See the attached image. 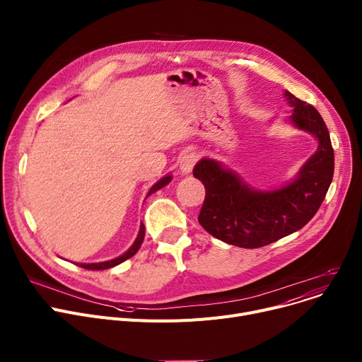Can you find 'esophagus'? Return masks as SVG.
Segmentation results:
<instances>
[{
    "instance_id": "esophagus-1",
    "label": "esophagus",
    "mask_w": 362,
    "mask_h": 362,
    "mask_svg": "<svg viewBox=\"0 0 362 362\" xmlns=\"http://www.w3.org/2000/svg\"><path fill=\"white\" fill-rule=\"evenodd\" d=\"M198 160L197 153H185L180 160H179V168L182 170V173L187 175L192 172V168H194L195 163Z\"/></svg>"
}]
</instances>
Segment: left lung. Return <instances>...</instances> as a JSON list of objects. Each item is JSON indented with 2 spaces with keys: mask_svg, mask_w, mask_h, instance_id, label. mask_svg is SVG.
<instances>
[{
  "mask_svg": "<svg viewBox=\"0 0 362 362\" xmlns=\"http://www.w3.org/2000/svg\"><path fill=\"white\" fill-rule=\"evenodd\" d=\"M284 98L293 107L290 122L317 139V150L297 176L279 187L259 189L246 183L221 161L205 157L194 176L205 186L198 221L224 243L256 249L303 228L320 208L332 183L334 156L320 113L290 91Z\"/></svg>",
  "mask_w": 362,
  "mask_h": 362,
  "instance_id": "left-lung-1",
  "label": "left lung"
}]
</instances>
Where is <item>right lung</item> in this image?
<instances>
[{"mask_svg":"<svg viewBox=\"0 0 362 362\" xmlns=\"http://www.w3.org/2000/svg\"><path fill=\"white\" fill-rule=\"evenodd\" d=\"M172 177H173L172 175H165V176L161 177L157 183H154V185L151 186V189L148 190L147 198H148L151 194H154V192H157L158 189H161V187H164L165 185L170 183V182H172ZM144 235H146V227H144V224L141 223L139 233H138V235H136V238H135L134 245H132L124 255H120V256H117V257H115V259H110V260L99 262V263H77V264H78V267H81V268H84V269H90V271H103V269L113 268V267H116V264L122 263V262H125L127 259L132 257V256L139 250V247H141V245H142Z\"/></svg>","mask_w":362,"mask_h":362,"instance_id":"1","label":"right lung"}]
</instances>
